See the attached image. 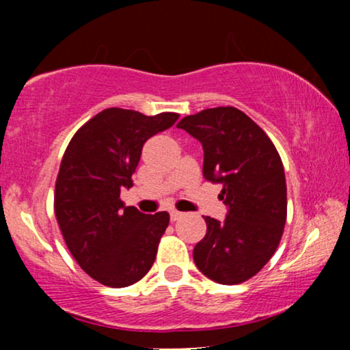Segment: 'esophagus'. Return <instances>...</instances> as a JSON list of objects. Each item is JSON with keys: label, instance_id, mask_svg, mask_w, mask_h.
<instances>
[{"label": "esophagus", "instance_id": "34e87169", "mask_svg": "<svg viewBox=\"0 0 350 350\" xmlns=\"http://www.w3.org/2000/svg\"><path fill=\"white\" fill-rule=\"evenodd\" d=\"M171 220H172V222H176V220H179L180 219V217H183L184 214H183V212H179V211H171Z\"/></svg>", "mask_w": 350, "mask_h": 350}]
</instances>
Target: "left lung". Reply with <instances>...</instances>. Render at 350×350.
Listing matches in <instances>:
<instances>
[{
  "label": "left lung",
  "instance_id": "8db88e82",
  "mask_svg": "<svg viewBox=\"0 0 350 350\" xmlns=\"http://www.w3.org/2000/svg\"><path fill=\"white\" fill-rule=\"evenodd\" d=\"M178 128L202 143L204 176L224 186V222L204 217L207 232L194 262L220 284L250 280L270 262L286 224V179L275 144L235 107L207 108L184 116Z\"/></svg>",
  "mask_w": 350,
  "mask_h": 350
}]
</instances>
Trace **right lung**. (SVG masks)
<instances>
[{"mask_svg":"<svg viewBox=\"0 0 350 350\" xmlns=\"http://www.w3.org/2000/svg\"><path fill=\"white\" fill-rule=\"evenodd\" d=\"M178 118L172 111L146 116L107 108L79 128L64 152L55 180V219L79 267L105 286H130L154 263L170 214L146 215L126 207L120 191L133 186L131 176L146 139Z\"/></svg>","mask_w":350,"mask_h":350,"instance_id":"1","label":"right lung"}]
</instances>
